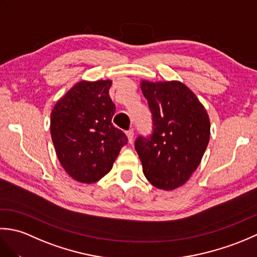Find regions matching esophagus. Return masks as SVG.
I'll list each match as a JSON object with an SVG mask.
<instances>
[{"label":"esophagus","mask_w":257,"mask_h":257,"mask_svg":"<svg viewBox=\"0 0 257 257\" xmlns=\"http://www.w3.org/2000/svg\"><path fill=\"white\" fill-rule=\"evenodd\" d=\"M125 135H127V137H128V141H129V144H133V141H134V130L133 129H130V130H128V132H125Z\"/></svg>","instance_id":"obj_1"}]
</instances>
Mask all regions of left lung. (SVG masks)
<instances>
[{"label":"left lung","mask_w":257,"mask_h":257,"mask_svg":"<svg viewBox=\"0 0 257 257\" xmlns=\"http://www.w3.org/2000/svg\"><path fill=\"white\" fill-rule=\"evenodd\" d=\"M141 90L152 114V133L139 136L135 148L148 181L173 190L199 167L210 140V120L198 98L180 81L150 83Z\"/></svg>","instance_id":"8db88e82"}]
</instances>
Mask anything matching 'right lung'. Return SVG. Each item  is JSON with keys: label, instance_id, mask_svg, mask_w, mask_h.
<instances>
[{"label": "right lung", "instance_id": "1", "mask_svg": "<svg viewBox=\"0 0 257 257\" xmlns=\"http://www.w3.org/2000/svg\"><path fill=\"white\" fill-rule=\"evenodd\" d=\"M111 80L79 81L51 113V135L59 162L70 177L94 183L111 170L128 138L111 122L116 106Z\"/></svg>", "mask_w": 257, "mask_h": 257}]
</instances>
